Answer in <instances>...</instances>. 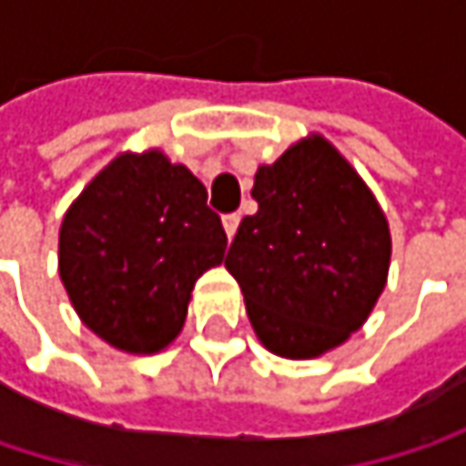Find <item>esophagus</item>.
Wrapping results in <instances>:
<instances>
[{
  "mask_svg": "<svg viewBox=\"0 0 466 466\" xmlns=\"http://www.w3.org/2000/svg\"><path fill=\"white\" fill-rule=\"evenodd\" d=\"M237 227H239V216H237V213L224 216V229H227V237H229V239H232L234 232H237Z\"/></svg>",
  "mask_w": 466,
  "mask_h": 466,
  "instance_id": "esophagus-1",
  "label": "esophagus"
}]
</instances>
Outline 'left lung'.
Returning a JSON list of instances; mask_svg holds the SVG:
<instances>
[{"label":"left lung","mask_w":466,"mask_h":466,"mask_svg":"<svg viewBox=\"0 0 466 466\" xmlns=\"http://www.w3.org/2000/svg\"><path fill=\"white\" fill-rule=\"evenodd\" d=\"M250 194L258 210L239 221L224 258L248 319L272 353L321 356L367 321L386 286V216L324 137L258 167Z\"/></svg>","instance_id":"8db88e82"}]
</instances>
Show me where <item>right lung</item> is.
I'll use <instances>...</instances> for the list:
<instances>
[{
	"label": "right lung",
	"mask_w": 466,
	"mask_h": 466,
	"mask_svg": "<svg viewBox=\"0 0 466 466\" xmlns=\"http://www.w3.org/2000/svg\"><path fill=\"white\" fill-rule=\"evenodd\" d=\"M224 250L221 216L183 164L158 150L124 153L64 216L58 275L91 331L156 353L183 329L194 283Z\"/></svg>",
	"instance_id": "1"
}]
</instances>
